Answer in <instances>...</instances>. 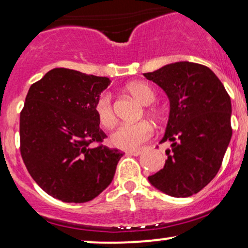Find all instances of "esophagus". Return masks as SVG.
Instances as JSON below:
<instances>
[{"label": "esophagus", "mask_w": 248, "mask_h": 248, "mask_svg": "<svg viewBox=\"0 0 248 248\" xmlns=\"http://www.w3.org/2000/svg\"><path fill=\"white\" fill-rule=\"evenodd\" d=\"M127 154H129V155H134V156H138L141 154V149H130V150H127Z\"/></svg>", "instance_id": "1"}]
</instances>
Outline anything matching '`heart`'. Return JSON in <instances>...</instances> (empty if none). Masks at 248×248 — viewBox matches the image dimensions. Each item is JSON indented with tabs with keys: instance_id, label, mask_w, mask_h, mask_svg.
Here are the masks:
<instances>
[{
	"instance_id": "heart-1",
	"label": "heart",
	"mask_w": 248,
	"mask_h": 248,
	"mask_svg": "<svg viewBox=\"0 0 248 248\" xmlns=\"http://www.w3.org/2000/svg\"><path fill=\"white\" fill-rule=\"evenodd\" d=\"M127 92L143 105H149L155 100L154 91L143 82H132L126 87ZM95 116L100 126L112 127L115 124V114L113 109L112 95L104 92L96 98L93 105ZM153 135V127L148 121H139L134 124H122L110 135V143L121 149H134L147 141Z\"/></svg>"
}]
</instances>
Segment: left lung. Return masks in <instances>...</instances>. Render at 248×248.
<instances>
[{
  "mask_svg": "<svg viewBox=\"0 0 248 248\" xmlns=\"http://www.w3.org/2000/svg\"><path fill=\"white\" fill-rule=\"evenodd\" d=\"M143 76L170 101L161 143L170 142L171 149L163 168L148 179L167 195L190 197L220 169L232 136L231 99L218 77L197 62H173Z\"/></svg>",
  "mask_w": 248,
  "mask_h": 248,
  "instance_id": "obj_1",
  "label": "left lung"
}]
</instances>
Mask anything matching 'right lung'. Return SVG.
Instances as JSON below:
<instances>
[{"label":"right lung","mask_w":248,"mask_h":248,"mask_svg":"<svg viewBox=\"0 0 248 248\" xmlns=\"http://www.w3.org/2000/svg\"><path fill=\"white\" fill-rule=\"evenodd\" d=\"M109 84L107 77L57 67L29 88L19 116V150L31 177L53 198L92 201L114 177L124 153L101 144L107 136L93 109Z\"/></svg>","instance_id":"obj_1"}]
</instances>
